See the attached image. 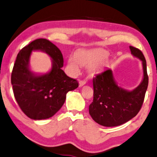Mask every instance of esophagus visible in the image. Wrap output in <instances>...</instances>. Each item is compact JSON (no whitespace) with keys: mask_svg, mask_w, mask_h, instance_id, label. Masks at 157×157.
Returning <instances> with one entry per match:
<instances>
[{"mask_svg":"<svg viewBox=\"0 0 157 157\" xmlns=\"http://www.w3.org/2000/svg\"><path fill=\"white\" fill-rule=\"evenodd\" d=\"M86 82L84 80V81H79V86H80V87H82V86H83L84 85L86 84Z\"/></svg>","mask_w":157,"mask_h":157,"instance_id":"1","label":"esophagus"}]
</instances>
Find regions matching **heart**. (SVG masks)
I'll use <instances>...</instances> for the list:
<instances>
[{
	"instance_id": "b5f03b06",
	"label": "heart",
	"mask_w": 157,
	"mask_h": 157,
	"mask_svg": "<svg viewBox=\"0 0 157 157\" xmlns=\"http://www.w3.org/2000/svg\"><path fill=\"white\" fill-rule=\"evenodd\" d=\"M108 53L105 50H82L71 57L67 60V69L70 74L77 75L80 73L81 65L88 66V71L91 75L97 74L107 66Z\"/></svg>"
}]
</instances>
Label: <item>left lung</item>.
I'll use <instances>...</instances> for the list:
<instances>
[{
	"instance_id": "8db88e82",
	"label": "left lung",
	"mask_w": 157,
	"mask_h": 157,
	"mask_svg": "<svg viewBox=\"0 0 157 157\" xmlns=\"http://www.w3.org/2000/svg\"><path fill=\"white\" fill-rule=\"evenodd\" d=\"M129 49L133 57L142 63L144 75L136 88L128 90L119 86L111 69L93 78V102L89 106V112L95 122L104 127H117L129 121L144 103L148 84L146 61L140 50L131 46Z\"/></svg>"
}]
</instances>
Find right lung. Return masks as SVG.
I'll list each match as a JSON object with an SVG mask.
<instances>
[{"instance_id": "1", "label": "right lung", "mask_w": 157, "mask_h": 157, "mask_svg": "<svg viewBox=\"0 0 157 157\" xmlns=\"http://www.w3.org/2000/svg\"><path fill=\"white\" fill-rule=\"evenodd\" d=\"M44 52L52 59V67L46 74L33 72L29 67L32 52ZM60 50L45 38H38L25 46L17 55L11 73V84L17 103L25 115L34 120L53 117L63 105L69 91L78 86L61 69Z\"/></svg>"}]
</instances>
